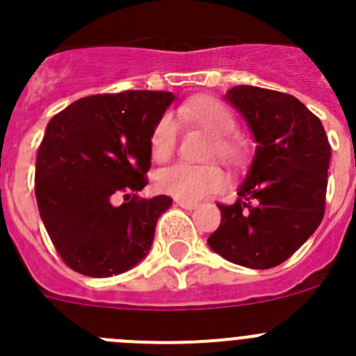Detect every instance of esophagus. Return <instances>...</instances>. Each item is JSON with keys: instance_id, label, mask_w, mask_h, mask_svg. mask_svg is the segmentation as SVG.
<instances>
[{"instance_id": "esophagus-1", "label": "esophagus", "mask_w": 356, "mask_h": 356, "mask_svg": "<svg viewBox=\"0 0 356 356\" xmlns=\"http://www.w3.org/2000/svg\"><path fill=\"white\" fill-rule=\"evenodd\" d=\"M175 203H176V205H178V207H181V209H185V210H194V209H197V203H193V201L176 200Z\"/></svg>"}]
</instances>
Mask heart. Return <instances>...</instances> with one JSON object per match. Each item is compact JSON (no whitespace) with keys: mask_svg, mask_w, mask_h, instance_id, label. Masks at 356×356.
<instances>
[{"mask_svg":"<svg viewBox=\"0 0 356 356\" xmlns=\"http://www.w3.org/2000/svg\"><path fill=\"white\" fill-rule=\"evenodd\" d=\"M178 115L185 122L207 131L210 137V155L225 160L228 163H237L246 153V146L241 137L234 134L237 128V119L234 112L222 102L212 96L194 97L185 103ZM178 127L171 114H163L155 122L149 137L151 156L156 162H165L175 153ZM226 178L216 165H193V163H175L165 168L156 176V185L162 193L175 196L176 200L194 201L216 193L225 187Z\"/></svg>","mask_w":356,"mask_h":356,"instance_id":"b5f03b06","label":"heart"}]
</instances>
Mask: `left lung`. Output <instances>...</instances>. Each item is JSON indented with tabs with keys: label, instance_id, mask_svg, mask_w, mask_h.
I'll return each mask as SVG.
<instances>
[{
	"label": "left lung",
	"instance_id": "obj_1",
	"mask_svg": "<svg viewBox=\"0 0 356 356\" xmlns=\"http://www.w3.org/2000/svg\"><path fill=\"white\" fill-rule=\"evenodd\" d=\"M226 102L244 115L259 144L234 205L209 246L222 259L271 269L291 259L325 216L332 147L319 118L278 90L237 85Z\"/></svg>",
	"mask_w": 356,
	"mask_h": 356
}]
</instances>
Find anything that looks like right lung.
<instances>
[{
  "label": "right lung",
  "instance_id": "right-lung-1",
  "mask_svg": "<svg viewBox=\"0 0 356 356\" xmlns=\"http://www.w3.org/2000/svg\"><path fill=\"white\" fill-rule=\"evenodd\" d=\"M171 92L94 94L51 118L35 163V197L65 266L92 278L121 275L146 257L169 196L147 185L149 137Z\"/></svg>",
  "mask_w": 356,
  "mask_h": 356
}]
</instances>
